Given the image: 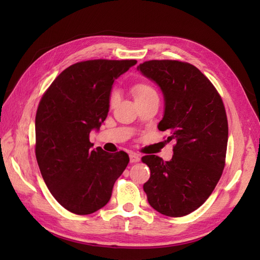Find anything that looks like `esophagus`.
I'll list each match as a JSON object with an SVG mask.
<instances>
[{
	"label": "esophagus",
	"mask_w": 260,
	"mask_h": 260,
	"mask_svg": "<svg viewBox=\"0 0 260 260\" xmlns=\"http://www.w3.org/2000/svg\"><path fill=\"white\" fill-rule=\"evenodd\" d=\"M129 161L131 163H137L141 161V156L139 154H135V153H131L129 154Z\"/></svg>",
	"instance_id": "1"
}]
</instances>
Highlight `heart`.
<instances>
[{
  "mask_svg": "<svg viewBox=\"0 0 260 260\" xmlns=\"http://www.w3.org/2000/svg\"><path fill=\"white\" fill-rule=\"evenodd\" d=\"M132 92H133L136 102L143 101V99L150 98L152 96H157L155 89H154L150 84H146V82H139V84H135L133 87H132ZM115 102H116V93L113 92L109 97V104L113 106Z\"/></svg>",
  "mask_w": 260,
  "mask_h": 260,
  "instance_id": "heart-1",
  "label": "heart"
}]
</instances>
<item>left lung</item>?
<instances>
[{"instance_id": "left-lung-1", "label": "left lung", "mask_w": 260, "mask_h": 260, "mask_svg": "<svg viewBox=\"0 0 260 260\" xmlns=\"http://www.w3.org/2000/svg\"><path fill=\"white\" fill-rule=\"evenodd\" d=\"M137 70L161 89L164 115L157 128L176 142L170 161L142 157L151 170L143 189L157 212L183 217L206 202L221 178L228 143L222 99L211 81L187 62L150 60Z\"/></svg>"}]
</instances>
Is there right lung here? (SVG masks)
I'll list each match as a JSON object with an SVG mask.
<instances>
[{
  "label": "right lung",
  "mask_w": 260,
  "mask_h": 260,
  "mask_svg": "<svg viewBox=\"0 0 260 260\" xmlns=\"http://www.w3.org/2000/svg\"><path fill=\"white\" fill-rule=\"evenodd\" d=\"M136 60H88L64 69L42 96L36 115V156L53 198L76 214H90L110 200L127 153H107L89 141L109 110L115 79Z\"/></svg>",
  "instance_id": "right-lung-1"
}]
</instances>
